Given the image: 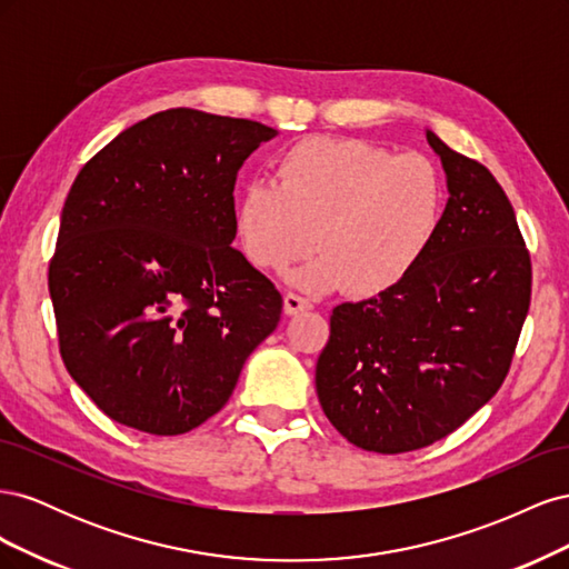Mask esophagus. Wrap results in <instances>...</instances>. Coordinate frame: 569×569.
Returning a JSON list of instances; mask_svg holds the SVG:
<instances>
[{"mask_svg":"<svg viewBox=\"0 0 569 569\" xmlns=\"http://www.w3.org/2000/svg\"><path fill=\"white\" fill-rule=\"evenodd\" d=\"M308 308H313L311 299L297 295V291H289V295H284V313L287 316H297L301 311H308Z\"/></svg>","mask_w":569,"mask_h":569,"instance_id":"34e87169","label":"esophagus"}]
</instances>
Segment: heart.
Listing matches in <instances>:
<instances>
[{
	"label": "heart",
	"mask_w": 569,
	"mask_h": 569,
	"mask_svg": "<svg viewBox=\"0 0 569 569\" xmlns=\"http://www.w3.org/2000/svg\"><path fill=\"white\" fill-rule=\"evenodd\" d=\"M446 180L422 153H393L358 137H306L272 163V184L253 182L234 203L247 261L282 272L320 251L295 282L347 287L375 297L406 280L435 244Z\"/></svg>",
	"instance_id": "b5f03b06"
}]
</instances>
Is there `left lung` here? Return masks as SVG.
<instances>
[{"instance_id": "8db88e82", "label": "left lung", "mask_w": 569, "mask_h": 569, "mask_svg": "<svg viewBox=\"0 0 569 569\" xmlns=\"http://www.w3.org/2000/svg\"><path fill=\"white\" fill-rule=\"evenodd\" d=\"M449 203L406 280L341 303L316 366L327 420L358 449L435 443L501 389L531 301V258L512 203L487 166L427 130Z\"/></svg>"}]
</instances>
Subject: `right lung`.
Wrapping results in <instances>:
<instances>
[{
    "label": "right lung",
    "instance_id": "right-lung-1",
    "mask_svg": "<svg viewBox=\"0 0 569 569\" xmlns=\"http://www.w3.org/2000/svg\"><path fill=\"white\" fill-rule=\"evenodd\" d=\"M274 130L168 109L120 132L66 197L49 297L66 370L99 410L173 437L228 403L282 295L237 251L234 182Z\"/></svg>",
    "mask_w": 569,
    "mask_h": 569
}]
</instances>
